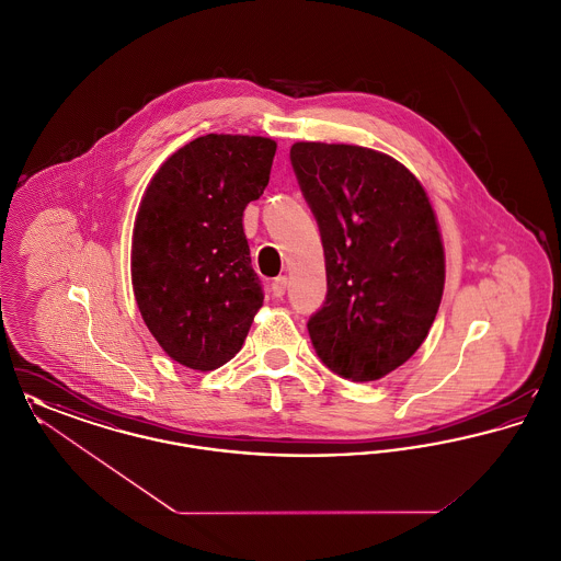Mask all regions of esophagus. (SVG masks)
Returning <instances> with one entry per match:
<instances>
[{
	"label": "esophagus",
	"mask_w": 561,
	"mask_h": 561,
	"mask_svg": "<svg viewBox=\"0 0 561 561\" xmlns=\"http://www.w3.org/2000/svg\"><path fill=\"white\" fill-rule=\"evenodd\" d=\"M286 288H288V277L286 275H279V277H275L271 282V293H273V296H284Z\"/></svg>",
	"instance_id": "1"
}]
</instances>
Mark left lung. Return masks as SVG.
Returning <instances> with one entry per match:
<instances>
[{
  "instance_id": "1",
  "label": "left lung",
  "mask_w": 561,
  "mask_h": 561,
  "mask_svg": "<svg viewBox=\"0 0 561 561\" xmlns=\"http://www.w3.org/2000/svg\"><path fill=\"white\" fill-rule=\"evenodd\" d=\"M290 160L325 256L311 343L332 373L378 380L423 345L442 302L446 254L427 191L368 147L294 142Z\"/></svg>"
}]
</instances>
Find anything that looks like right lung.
Returning <instances> with one entry per match:
<instances>
[{
	"label": "right lung",
	"instance_id": "add662e5",
	"mask_svg": "<svg viewBox=\"0 0 561 561\" xmlns=\"http://www.w3.org/2000/svg\"><path fill=\"white\" fill-rule=\"evenodd\" d=\"M275 149L265 136L206 134L163 161L142 193L134 298L165 355L191 370L233 359L263 307L241 220L267 187Z\"/></svg>",
	"mask_w": 561,
	"mask_h": 561
}]
</instances>
